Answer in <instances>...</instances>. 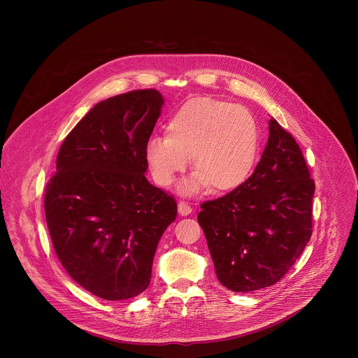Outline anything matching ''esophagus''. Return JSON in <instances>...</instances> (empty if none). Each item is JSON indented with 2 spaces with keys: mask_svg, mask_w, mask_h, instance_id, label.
Masks as SVG:
<instances>
[{
  "mask_svg": "<svg viewBox=\"0 0 358 358\" xmlns=\"http://www.w3.org/2000/svg\"><path fill=\"white\" fill-rule=\"evenodd\" d=\"M178 210H179V213H180L182 216H187V215H190V213H192L193 208H192V205L189 204L187 201H179V204H178Z\"/></svg>",
  "mask_w": 358,
  "mask_h": 358,
  "instance_id": "34e87169",
  "label": "esophagus"
}]
</instances>
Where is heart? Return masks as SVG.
I'll return each instance as SVG.
<instances>
[{"instance_id": "obj_1", "label": "heart", "mask_w": 358, "mask_h": 358, "mask_svg": "<svg viewBox=\"0 0 358 358\" xmlns=\"http://www.w3.org/2000/svg\"><path fill=\"white\" fill-rule=\"evenodd\" d=\"M259 128L254 114L234 103L197 98L185 103L169 120L166 136H153L146 145V161L154 180L171 186L192 155L196 169L183 185L185 193L210 186L230 192L243 185L255 168Z\"/></svg>"}]
</instances>
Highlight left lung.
<instances>
[{
	"label": "left lung",
	"mask_w": 358,
	"mask_h": 358,
	"mask_svg": "<svg viewBox=\"0 0 358 358\" xmlns=\"http://www.w3.org/2000/svg\"><path fill=\"white\" fill-rule=\"evenodd\" d=\"M254 173L226 196L201 204L217 280L234 292L278 282L313 233L314 180L295 138L274 118Z\"/></svg>",
	"instance_id": "1"
}]
</instances>
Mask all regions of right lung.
Here are the masks:
<instances>
[{
    "mask_svg": "<svg viewBox=\"0 0 358 358\" xmlns=\"http://www.w3.org/2000/svg\"><path fill=\"white\" fill-rule=\"evenodd\" d=\"M162 103L155 90L98 103L63 141L45 187L56 255L78 285L106 301L149 287L157 244L176 219L173 196L145 176Z\"/></svg>",
    "mask_w": 358,
    "mask_h": 358,
    "instance_id": "add662e5",
    "label": "right lung"
}]
</instances>
